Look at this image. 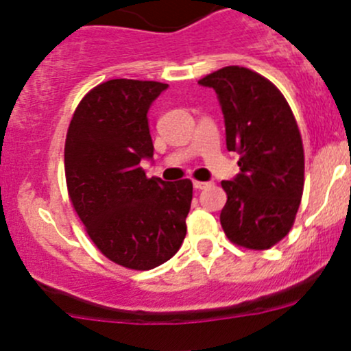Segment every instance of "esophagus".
Segmentation results:
<instances>
[{
  "label": "esophagus",
  "instance_id": "esophagus-1",
  "mask_svg": "<svg viewBox=\"0 0 351 351\" xmlns=\"http://www.w3.org/2000/svg\"><path fill=\"white\" fill-rule=\"evenodd\" d=\"M207 186H208L207 182H197V180L193 182V189L195 190H204V189H207Z\"/></svg>",
  "mask_w": 351,
  "mask_h": 351
}]
</instances>
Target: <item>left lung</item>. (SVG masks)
I'll list each match as a JSON object with an SVG mask.
<instances>
[{"label":"left lung","mask_w":351,"mask_h":351,"mask_svg":"<svg viewBox=\"0 0 351 351\" xmlns=\"http://www.w3.org/2000/svg\"><path fill=\"white\" fill-rule=\"evenodd\" d=\"M198 84L214 88L226 123V146L239 173L222 182L221 224L229 241L268 250L292 229L304 190V147L284 95L254 71L228 66Z\"/></svg>","instance_id":"1"}]
</instances>
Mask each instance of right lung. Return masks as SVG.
Masks as SVG:
<instances>
[{
	"label": "right lung",
	"mask_w": 351,
	"mask_h": 351,
	"mask_svg": "<svg viewBox=\"0 0 351 351\" xmlns=\"http://www.w3.org/2000/svg\"><path fill=\"white\" fill-rule=\"evenodd\" d=\"M168 84L110 80L77 105L66 136L69 198L98 250L130 270L168 261L186 234L190 180L147 178L154 146L147 112Z\"/></svg>",
	"instance_id": "obj_1"
}]
</instances>
